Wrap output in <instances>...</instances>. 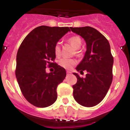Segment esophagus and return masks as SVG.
<instances>
[{
    "label": "esophagus",
    "mask_w": 130,
    "mask_h": 130,
    "mask_svg": "<svg viewBox=\"0 0 130 130\" xmlns=\"http://www.w3.org/2000/svg\"><path fill=\"white\" fill-rule=\"evenodd\" d=\"M66 73H67V74H70V73H71L72 72H71L70 71H67V72H66Z\"/></svg>",
    "instance_id": "esophagus-1"
}]
</instances>
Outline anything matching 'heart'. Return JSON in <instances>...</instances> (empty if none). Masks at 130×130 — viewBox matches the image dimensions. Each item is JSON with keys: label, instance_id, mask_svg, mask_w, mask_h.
I'll use <instances>...</instances> for the list:
<instances>
[{"label": "heart", "instance_id": "heart-1", "mask_svg": "<svg viewBox=\"0 0 130 130\" xmlns=\"http://www.w3.org/2000/svg\"><path fill=\"white\" fill-rule=\"evenodd\" d=\"M68 42L73 45V47L75 49H76V53L77 54H79V49L80 47L81 46L82 44V41H81V38L79 36H72V37L68 39ZM54 51H55V54L57 57H59L60 55V46L59 43H57L55 45V48H54ZM76 64V60L73 58H62L58 62V64L60 66L64 68L67 70H70V69L72 68L75 64Z\"/></svg>", "mask_w": 130, "mask_h": 130}]
</instances>
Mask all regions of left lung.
<instances>
[{"label":"left lung","instance_id":"left-lung-1","mask_svg":"<svg viewBox=\"0 0 130 130\" xmlns=\"http://www.w3.org/2000/svg\"><path fill=\"white\" fill-rule=\"evenodd\" d=\"M70 29L81 36L87 44V51L76 70L80 73L86 70L87 73L82 78L73 73L77 79L72 87L73 98L83 106H95L104 99L112 83L113 57L109 43L103 34L90 26Z\"/></svg>","mask_w":130,"mask_h":130}]
</instances>
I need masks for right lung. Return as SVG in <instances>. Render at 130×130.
I'll use <instances>...</instances> for the list:
<instances>
[{
	"mask_svg": "<svg viewBox=\"0 0 130 130\" xmlns=\"http://www.w3.org/2000/svg\"><path fill=\"white\" fill-rule=\"evenodd\" d=\"M69 27L40 26L26 36L16 58L15 76L24 97L38 107H46L57 99V88L66 75L65 69L51 62L56 58L55 45ZM54 64L55 71L47 73L46 64Z\"/></svg>",
	"mask_w": 130,
	"mask_h": 130,
	"instance_id": "right-lung-1",
	"label": "right lung"
}]
</instances>
